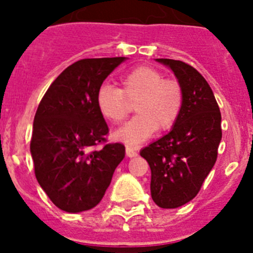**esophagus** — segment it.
Here are the masks:
<instances>
[{"instance_id": "obj_1", "label": "esophagus", "mask_w": 253, "mask_h": 253, "mask_svg": "<svg viewBox=\"0 0 253 253\" xmlns=\"http://www.w3.org/2000/svg\"><path fill=\"white\" fill-rule=\"evenodd\" d=\"M126 156H128L129 158H133V157H137L138 153L134 151L133 148H130V147H126Z\"/></svg>"}]
</instances>
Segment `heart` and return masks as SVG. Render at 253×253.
<instances>
[{
	"label": "heart",
	"mask_w": 253,
	"mask_h": 253,
	"mask_svg": "<svg viewBox=\"0 0 253 253\" xmlns=\"http://www.w3.org/2000/svg\"><path fill=\"white\" fill-rule=\"evenodd\" d=\"M122 90L104 84L96 93L100 114L113 124H120L137 102L138 115L114 133V138L129 147H138L152 137L157 128H172L182 110L184 95L180 84L165 78L151 67H138L120 78Z\"/></svg>",
	"instance_id": "b5f03b06"
}]
</instances>
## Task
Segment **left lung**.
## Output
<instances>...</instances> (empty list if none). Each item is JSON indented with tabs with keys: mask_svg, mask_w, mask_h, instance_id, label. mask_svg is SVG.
Masks as SVG:
<instances>
[{
	"mask_svg": "<svg viewBox=\"0 0 253 253\" xmlns=\"http://www.w3.org/2000/svg\"><path fill=\"white\" fill-rule=\"evenodd\" d=\"M182 88L184 104L171 130L140 151L151 167V195L163 209L182 207L198 195L213 169L222 140V115L209 84L194 67L156 59Z\"/></svg>",
	"mask_w": 253,
	"mask_h": 253,
	"instance_id": "1",
	"label": "left lung"
}]
</instances>
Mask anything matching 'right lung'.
Segmentation results:
<instances>
[{
	"mask_svg": "<svg viewBox=\"0 0 253 253\" xmlns=\"http://www.w3.org/2000/svg\"><path fill=\"white\" fill-rule=\"evenodd\" d=\"M125 59L91 58L71 64L38 106L30 142L35 176L53 204L67 213H81L99 204L125 157L120 143L91 151L109 133L96 93Z\"/></svg>",
	"mask_w": 253,
	"mask_h": 253,
	"instance_id": "add662e5",
	"label": "right lung"
}]
</instances>
